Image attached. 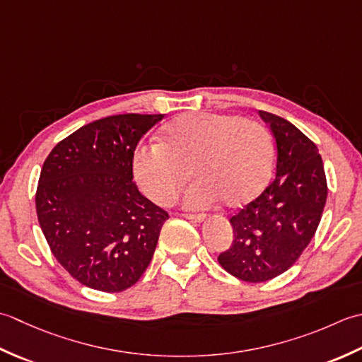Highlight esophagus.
Instances as JSON below:
<instances>
[{"instance_id":"esophagus-1","label":"esophagus","mask_w":362,"mask_h":362,"mask_svg":"<svg viewBox=\"0 0 362 362\" xmlns=\"http://www.w3.org/2000/svg\"><path fill=\"white\" fill-rule=\"evenodd\" d=\"M184 218L192 220V222H202L204 220V214H181Z\"/></svg>"}]
</instances>
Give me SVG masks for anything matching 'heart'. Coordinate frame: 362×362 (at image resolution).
I'll return each mask as SVG.
<instances>
[{
  "label": "heart",
  "instance_id": "obj_1",
  "mask_svg": "<svg viewBox=\"0 0 362 362\" xmlns=\"http://www.w3.org/2000/svg\"><path fill=\"white\" fill-rule=\"evenodd\" d=\"M274 145L259 122L238 115L195 112L168 122L159 144L139 146L132 168L139 186L154 203L170 204L192 175L186 192L190 208L222 198L228 208L252 202L265 187Z\"/></svg>",
  "mask_w": 362,
  "mask_h": 362
}]
</instances>
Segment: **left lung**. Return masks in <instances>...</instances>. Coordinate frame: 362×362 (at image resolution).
I'll return each mask as SVG.
<instances>
[{
  "label": "left lung",
  "mask_w": 362,
  "mask_h": 362,
  "mask_svg": "<svg viewBox=\"0 0 362 362\" xmlns=\"http://www.w3.org/2000/svg\"><path fill=\"white\" fill-rule=\"evenodd\" d=\"M276 144V175L262 194L230 218L233 243L218 264L247 283L291 269L314 238L328 186L315 144L291 122L259 110Z\"/></svg>",
  "instance_id": "8db88e82"
}]
</instances>
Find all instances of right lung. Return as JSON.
Listing matches in <instances>:
<instances>
[{
  "label": "right lung",
  "mask_w": 362,
  "mask_h": 362,
  "mask_svg": "<svg viewBox=\"0 0 362 362\" xmlns=\"http://www.w3.org/2000/svg\"><path fill=\"white\" fill-rule=\"evenodd\" d=\"M162 117L95 120L61 140L43 162L35 192L42 233L57 262L95 291L122 292L136 284L168 218L132 180L139 140Z\"/></svg>",
  "instance_id": "add662e5"
}]
</instances>
